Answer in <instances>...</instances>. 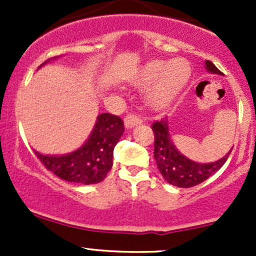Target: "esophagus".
Here are the masks:
<instances>
[{
  "instance_id": "esophagus-1",
  "label": "esophagus",
  "mask_w": 256,
  "mask_h": 256,
  "mask_svg": "<svg viewBox=\"0 0 256 256\" xmlns=\"http://www.w3.org/2000/svg\"><path fill=\"white\" fill-rule=\"evenodd\" d=\"M124 122H125L126 128H135V126L140 125L141 118H138V116L130 114V115L125 116V118H124Z\"/></svg>"
}]
</instances>
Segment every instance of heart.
<instances>
[{
	"instance_id": "heart-1",
	"label": "heart",
	"mask_w": 256,
	"mask_h": 256,
	"mask_svg": "<svg viewBox=\"0 0 256 256\" xmlns=\"http://www.w3.org/2000/svg\"><path fill=\"white\" fill-rule=\"evenodd\" d=\"M190 76V64L184 59L154 60L140 70L136 82L140 86L154 85L148 94V104L154 109L167 106L188 82Z\"/></svg>"
}]
</instances>
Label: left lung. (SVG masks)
Returning a JSON list of instances; mask_svg holds the SVG:
<instances>
[{"mask_svg": "<svg viewBox=\"0 0 256 256\" xmlns=\"http://www.w3.org/2000/svg\"><path fill=\"white\" fill-rule=\"evenodd\" d=\"M206 69L209 73L222 76V72L212 62L206 60ZM152 130L154 132V156L157 168L170 184L176 187L190 188L204 182L207 178L220 170L232 152L229 151L226 156L216 162L200 164L192 161L178 151L170 135L167 118H162L161 121L152 124Z\"/></svg>", "mask_w": 256, "mask_h": 256, "instance_id": "obj_1", "label": "left lung"}]
</instances>
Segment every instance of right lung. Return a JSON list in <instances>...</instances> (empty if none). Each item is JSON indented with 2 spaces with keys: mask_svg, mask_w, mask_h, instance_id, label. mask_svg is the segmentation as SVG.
<instances>
[{
  "mask_svg": "<svg viewBox=\"0 0 256 256\" xmlns=\"http://www.w3.org/2000/svg\"><path fill=\"white\" fill-rule=\"evenodd\" d=\"M124 130V122L118 116L104 112L98 116L88 140L76 151L58 156L34 152L46 168L62 180L79 184H94L102 182L112 170L114 148Z\"/></svg>",
  "mask_w": 256,
  "mask_h": 256,
  "instance_id": "right-lung-1",
  "label": "right lung"
}]
</instances>
